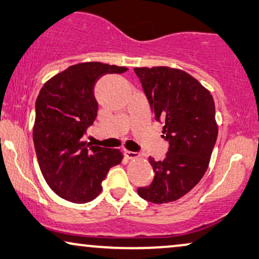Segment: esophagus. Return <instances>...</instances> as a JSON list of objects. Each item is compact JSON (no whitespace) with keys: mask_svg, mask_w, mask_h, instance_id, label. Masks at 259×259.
I'll return each mask as SVG.
<instances>
[{"mask_svg":"<svg viewBox=\"0 0 259 259\" xmlns=\"http://www.w3.org/2000/svg\"><path fill=\"white\" fill-rule=\"evenodd\" d=\"M124 156L126 158H129V159H133V158H136V157H138V155L137 152H134V151H128V150H124Z\"/></svg>","mask_w":259,"mask_h":259,"instance_id":"obj_1","label":"esophagus"}]
</instances>
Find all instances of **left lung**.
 I'll return each mask as SVG.
<instances>
[{
	"label": "left lung",
	"mask_w": 259,
	"mask_h": 259,
	"mask_svg": "<svg viewBox=\"0 0 259 259\" xmlns=\"http://www.w3.org/2000/svg\"><path fill=\"white\" fill-rule=\"evenodd\" d=\"M135 74L169 142L163 161L149 157L155 177L137 192L145 201L163 204L188 194L205 174L217 140L214 102L209 90L180 69L135 68Z\"/></svg>",
	"instance_id": "8db88e82"
}]
</instances>
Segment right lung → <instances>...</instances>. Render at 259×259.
<instances>
[{"mask_svg":"<svg viewBox=\"0 0 259 259\" xmlns=\"http://www.w3.org/2000/svg\"><path fill=\"white\" fill-rule=\"evenodd\" d=\"M126 70L101 62L75 64L50 78L38 94L32 129L37 161L47 183L65 201H93L109 169L122 162L119 149L92 147L82 137L97 116L96 82Z\"/></svg>","mask_w":259,"mask_h":259,"instance_id":"1","label":"right lung"}]
</instances>
